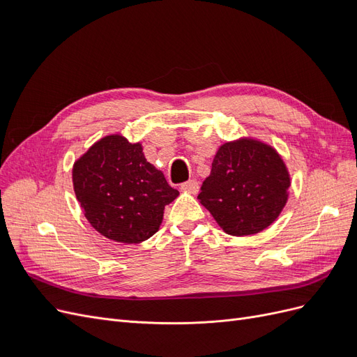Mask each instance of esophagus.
Here are the masks:
<instances>
[{"instance_id": "esophagus-1", "label": "esophagus", "mask_w": 357, "mask_h": 357, "mask_svg": "<svg viewBox=\"0 0 357 357\" xmlns=\"http://www.w3.org/2000/svg\"><path fill=\"white\" fill-rule=\"evenodd\" d=\"M180 189H181V190H185V192L197 193V192H198V189H199V185H198V181H197V180H188V181L183 183V185L180 186Z\"/></svg>"}]
</instances>
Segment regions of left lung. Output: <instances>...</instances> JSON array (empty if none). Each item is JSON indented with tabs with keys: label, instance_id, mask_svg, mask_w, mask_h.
<instances>
[{
	"label": "left lung",
	"instance_id": "1",
	"mask_svg": "<svg viewBox=\"0 0 357 357\" xmlns=\"http://www.w3.org/2000/svg\"><path fill=\"white\" fill-rule=\"evenodd\" d=\"M290 177L275 150L243 138L215 153L198 199L229 235H252L268 228L284 208Z\"/></svg>",
	"mask_w": 357,
	"mask_h": 357
}]
</instances>
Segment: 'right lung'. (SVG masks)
<instances>
[{
    "instance_id": "1",
    "label": "right lung",
    "mask_w": 357,
    "mask_h": 357,
    "mask_svg": "<svg viewBox=\"0 0 357 357\" xmlns=\"http://www.w3.org/2000/svg\"><path fill=\"white\" fill-rule=\"evenodd\" d=\"M73 185L86 219L107 238L137 244L158 232L165 205L178 197L139 143L122 135L96 142L73 167Z\"/></svg>"
}]
</instances>
